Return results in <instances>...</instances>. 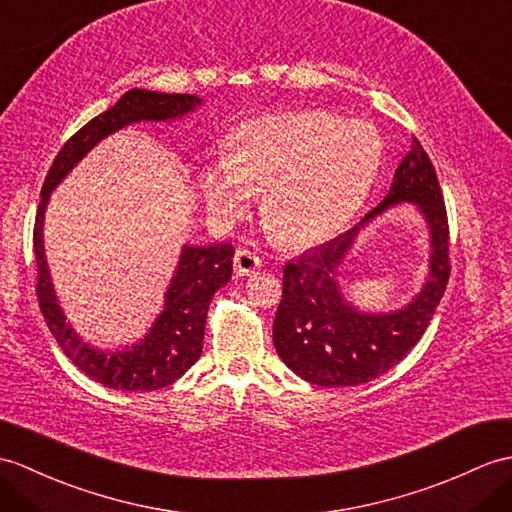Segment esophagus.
<instances>
[{
  "label": "esophagus",
  "mask_w": 512,
  "mask_h": 512,
  "mask_svg": "<svg viewBox=\"0 0 512 512\" xmlns=\"http://www.w3.org/2000/svg\"><path fill=\"white\" fill-rule=\"evenodd\" d=\"M233 268H235L237 277L253 275V272H257L261 268V259L257 253L251 251V248H240V251H237L233 257Z\"/></svg>",
  "instance_id": "34e87169"
}]
</instances>
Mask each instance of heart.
I'll list each match as a JSON object with an SVG mask.
<instances>
[{
	"label": "heart",
	"instance_id": "b5f03b06",
	"mask_svg": "<svg viewBox=\"0 0 512 512\" xmlns=\"http://www.w3.org/2000/svg\"><path fill=\"white\" fill-rule=\"evenodd\" d=\"M384 139L364 120L323 111L259 117L235 133L229 159L200 176L211 213L235 220L261 192V213L283 244L338 233L382 170Z\"/></svg>",
	"mask_w": 512,
	"mask_h": 512
}]
</instances>
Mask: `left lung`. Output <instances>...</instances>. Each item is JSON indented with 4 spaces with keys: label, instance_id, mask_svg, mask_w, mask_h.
<instances>
[{
    "label": "left lung",
    "instance_id": "8db88e82",
    "mask_svg": "<svg viewBox=\"0 0 512 512\" xmlns=\"http://www.w3.org/2000/svg\"><path fill=\"white\" fill-rule=\"evenodd\" d=\"M403 200L417 202L432 231L430 279L406 310L360 314L344 303L336 281L338 266L358 229L285 266L272 340L285 366L305 382L323 388L371 382L406 358L430 325L451 272L449 224L436 170L417 137H412L384 202L368 211L364 222Z\"/></svg>",
    "mask_w": 512,
    "mask_h": 512
}]
</instances>
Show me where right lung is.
<instances>
[{
    "label": "right lung",
    "mask_w": 512,
    "mask_h": 512,
    "mask_svg": "<svg viewBox=\"0 0 512 512\" xmlns=\"http://www.w3.org/2000/svg\"><path fill=\"white\" fill-rule=\"evenodd\" d=\"M200 100L189 93H157L146 89L126 91L109 111L93 117L78 133L71 135L58 150L50 172L41 189V202L34 218V257H37V299L41 314L56 338L58 347L82 373L106 388L126 392H150L174 384L178 377L192 368L205 340V323L209 303L233 275L231 244H213L207 248L185 246L178 270L165 294V310L141 344L128 351L100 353L87 344L65 323L61 307L50 281V272L43 257V211L52 189L61 178L85 157V154L106 135L141 120H174L194 109Z\"/></svg>",
    "instance_id": "obj_1"
}]
</instances>
